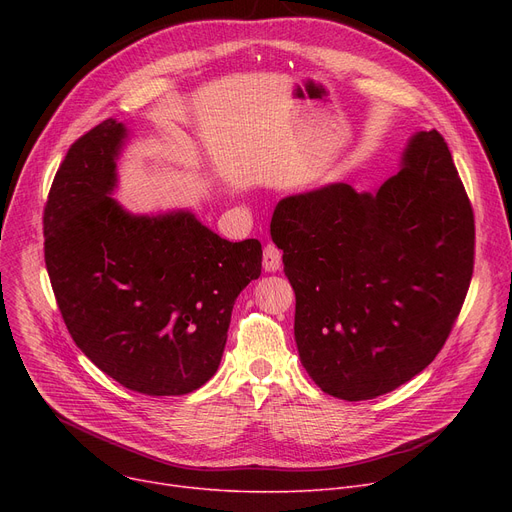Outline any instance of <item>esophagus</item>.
Segmentation results:
<instances>
[{"mask_svg":"<svg viewBox=\"0 0 512 512\" xmlns=\"http://www.w3.org/2000/svg\"><path fill=\"white\" fill-rule=\"evenodd\" d=\"M282 265V251L276 245H267L263 249V267L265 272H278Z\"/></svg>","mask_w":512,"mask_h":512,"instance_id":"esophagus-1","label":"esophagus"}]
</instances>
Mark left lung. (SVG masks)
<instances>
[{
	"mask_svg": "<svg viewBox=\"0 0 512 512\" xmlns=\"http://www.w3.org/2000/svg\"><path fill=\"white\" fill-rule=\"evenodd\" d=\"M297 311L294 340L330 396L369 400L436 359L473 276L475 222L438 130L415 132L375 193L334 182L272 215Z\"/></svg>",
	"mask_w": 512,
	"mask_h": 512,
	"instance_id": "left-lung-1",
	"label": "left lung"
}]
</instances>
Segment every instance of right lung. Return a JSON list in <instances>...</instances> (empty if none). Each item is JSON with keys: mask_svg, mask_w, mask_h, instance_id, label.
<instances>
[{"mask_svg": "<svg viewBox=\"0 0 512 512\" xmlns=\"http://www.w3.org/2000/svg\"><path fill=\"white\" fill-rule=\"evenodd\" d=\"M126 139L110 118L68 149L43 213L45 265L80 351L128 390L180 396L218 371L261 242L220 238L186 209L126 211L112 197Z\"/></svg>", "mask_w": 512, "mask_h": 512, "instance_id": "right-lung-1", "label": "right lung"}]
</instances>
